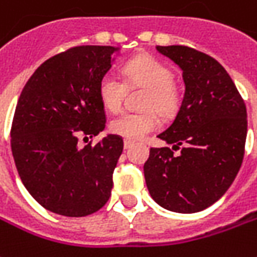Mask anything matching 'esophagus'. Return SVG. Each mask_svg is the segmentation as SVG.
Masks as SVG:
<instances>
[{"label": "esophagus", "instance_id": "obj_1", "mask_svg": "<svg viewBox=\"0 0 257 257\" xmlns=\"http://www.w3.org/2000/svg\"><path fill=\"white\" fill-rule=\"evenodd\" d=\"M131 146H134V142H132V141H128V139H125V141H123V148H125V149H129Z\"/></svg>", "mask_w": 257, "mask_h": 257}]
</instances>
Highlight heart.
<instances>
[{"mask_svg": "<svg viewBox=\"0 0 257 257\" xmlns=\"http://www.w3.org/2000/svg\"><path fill=\"white\" fill-rule=\"evenodd\" d=\"M129 84L148 87L143 101V112H122L109 123L111 131L129 141H139L160 128V114L169 115L176 109L179 92L173 84V71L169 66L152 56H139L125 66ZM126 84L114 71H106L98 83L101 104L108 111L116 112L122 106Z\"/></svg>", "mask_w": 257, "mask_h": 257, "instance_id": "1", "label": "heart"}]
</instances>
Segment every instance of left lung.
I'll use <instances>...</instances> for the list:
<instances>
[{"instance_id": "left-lung-1", "label": "left lung", "mask_w": 257, "mask_h": 257, "mask_svg": "<svg viewBox=\"0 0 257 257\" xmlns=\"http://www.w3.org/2000/svg\"><path fill=\"white\" fill-rule=\"evenodd\" d=\"M183 71L184 97L173 123L143 166L146 187L160 207L193 214L216 202L238 174L247 115L240 94L214 57L188 46H156ZM182 146L179 155L173 150Z\"/></svg>"}]
</instances>
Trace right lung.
<instances>
[{"mask_svg": "<svg viewBox=\"0 0 257 257\" xmlns=\"http://www.w3.org/2000/svg\"><path fill=\"white\" fill-rule=\"evenodd\" d=\"M114 46H77L35 70L21 92L11 129V151L25 188L43 208L85 216L105 205L123 149L118 135L78 148V135L105 128L99 78L112 67Z\"/></svg>", "mask_w": 257, "mask_h": 257, "instance_id": "1", "label": "right lung"}]
</instances>
